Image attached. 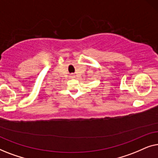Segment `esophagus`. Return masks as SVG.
Returning <instances> with one entry per match:
<instances>
[{
	"label": "esophagus",
	"instance_id": "34e87169",
	"mask_svg": "<svg viewBox=\"0 0 158 158\" xmlns=\"http://www.w3.org/2000/svg\"><path fill=\"white\" fill-rule=\"evenodd\" d=\"M72 76H73V75H72Z\"/></svg>",
	"mask_w": 158,
	"mask_h": 158
}]
</instances>
